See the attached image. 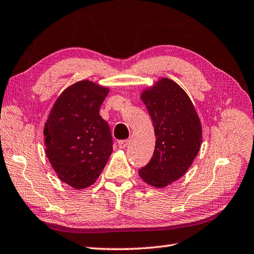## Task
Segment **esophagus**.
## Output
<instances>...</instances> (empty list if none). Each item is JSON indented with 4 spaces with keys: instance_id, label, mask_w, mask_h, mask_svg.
Masks as SVG:
<instances>
[{
    "instance_id": "esophagus-1",
    "label": "esophagus",
    "mask_w": 254,
    "mask_h": 254,
    "mask_svg": "<svg viewBox=\"0 0 254 254\" xmlns=\"http://www.w3.org/2000/svg\"><path fill=\"white\" fill-rule=\"evenodd\" d=\"M127 144H128V139H122V141H119L118 142L119 148H121V149L126 148L127 146Z\"/></svg>"
}]
</instances>
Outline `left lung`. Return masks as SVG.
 <instances>
[{"label":"left lung","instance_id":"1","mask_svg":"<svg viewBox=\"0 0 254 254\" xmlns=\"http://www.w3.org/2000/svg\"><path fill=\"white\" fill-rule=\"evenodd\" d=\"M141 99L152 118L156 142L149 163L138 170L147 185L165 188L190 168L201 147L202 126L190 97L174 80L161 77Z\"/></svg>","mask_w":254,"mask_h":254}]
</instances>
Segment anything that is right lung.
<instances>
[{
  "mask_svg": "<svg viewBox=\"0 0 254 254\" xmlns=\"http://www.w3.org/2000/svg\"><path fill=\"white\" fill-rule=\"evenodd\" d=\"M109 90L87 79L68 86L45 123L47 157L59 179L76 190L96 182L112 153L110 127L99 115Z\"/></svg>",
  "mask_w": 254,
  "mask_h": 254,
  "instance_id": "add662e5",
  "label": "right lung"
}]
</instances>
